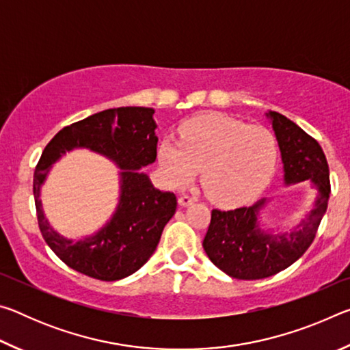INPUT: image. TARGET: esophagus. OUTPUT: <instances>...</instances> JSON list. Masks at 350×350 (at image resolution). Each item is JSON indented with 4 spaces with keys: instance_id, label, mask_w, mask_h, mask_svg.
Here are the masks:
<instances>
[{
    "instance_id": "1",
    "label": "esophagus",
    "mask_w": 350,
    "mask_h": 350,
    "mask_svg": "<svg viewBox=\"0 0 350 350\" xmlns=\"http://www.w3.org/2000/svg\"><path fill=\"white\" fill-rule=\"evenodd\" d=\"M194 204V199L191 196H188V194H183V196L179 198V205L180 206H188V205H193Z\"/></svg>"
}]
</instances>
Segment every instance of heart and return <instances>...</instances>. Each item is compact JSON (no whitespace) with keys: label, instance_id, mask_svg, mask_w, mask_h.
Segmentation results:
<instances>
[{"label":"heart","instance_id":"heart-1","mask_svg":"<svg viewBox=\"0 0 350 350\" xmlns=\"http://www.w3.org/2000/svg\"><path fill=\"white\" fill-rule=\"evenodd\" d=\"M163 176L187 185L200 170L211 200L238 205L258 198L275 174L278 140L270 129L225 116H200L183 123L180 142L165 137L157 151Z\"/></svg>","mask_w":350,"mask_h":350}]
</instances>
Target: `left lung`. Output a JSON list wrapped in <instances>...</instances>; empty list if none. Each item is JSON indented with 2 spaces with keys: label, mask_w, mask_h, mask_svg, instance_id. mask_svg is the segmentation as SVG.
I'll return each mask as SVG.
<instances>
[{
  "label": "left lung",
  "mask_w": 350,
  "mask_h": 350,
  "mask_svg": "<svg viewBox=\"0 0 350 350\" xmlns=\"http://www.w3.org/2000/svg\"><path fill=\"white\" fill-rule=\"evenodd\" d=\"M267 116L280 145L286 185L310 180L318 189L313 210L292 232H264L259 213L267 199L234 210H213L204 250L217 269L236 280H262L292 265L315 239L327 210L330 180L323 148L296 123L280 112Z\"/></svg>",
  "instance_id": "obj_1"
}]
</instances>
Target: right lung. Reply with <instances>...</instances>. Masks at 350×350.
Listing matches in <instances>:
<instances>
[{
	"mask_svg": "<svg viewBox=\"0 0 350 350\" xmlns=\"http://www.w3.org/2000/svg\"><path fill=\"white\" fill-rule=\"evenodd\" d=\"M152 108L126 106L106 109L63 128L41 154L33 173L38 227L46 244L68 267L100 281H117L137 271L161 241L176 213L174 193L154 188L142 168L156 161L157 135ZM88 147L121 168V199L110 222L80 241L52 229L40 208L39 189L49 170L66 150Z\"/></svg>",
	"mask_w": 350,
	"mask_h": 350,
	"instance_id": "1",
	"label": "right lung"
}]
</instances>
